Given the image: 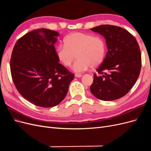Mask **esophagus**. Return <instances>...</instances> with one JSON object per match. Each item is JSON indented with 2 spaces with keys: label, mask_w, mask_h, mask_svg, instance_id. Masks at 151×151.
Returning <instances> with one entry per match:
<instances>
[{
  "label": "esophagus",
  "mask_w": 151,
  "mask_h": 151,
  "mask_svg": "<svg viewBox=\"0 0 151 151\" xmlns=\"http://www.w3.org/2000/svg\"><path fill=\"white\" fill-rule=\"evenodd\" d=\"M82 76V74H75V77H81Z\"/></svg>",
  "instance_id": "esophagus-1"
}]
</instances>
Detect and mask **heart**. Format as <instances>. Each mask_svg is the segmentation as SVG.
I'll return each mask as SVG.
<instances>
[{
    "label": "heart",
    "instance_id": "obj_1",
    "mask_svg": "<svg viewBox=\"0 0 151 151\" xmlns=\"http://www.w3.org/2000/svg\"><path fill=\"white\" fill-rule=\"evenodd\" d=\"M105 53L106 45L102 38L81 32L68 35L64 45H60L57 49L59 60L65 67L72 64L76 55L77 59L72 68L79 73L101 64Z\"/></svg>",
    "mask_w": 151,
    "mask_h": 151
}]
</instances>
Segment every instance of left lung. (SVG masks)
Returning <instances> with one entry per match:
<instances>
[{
	"label": "left lung",
	"instance_id": "left-lung-1",
	"mask_svg": "<svg viewBox=\"0 0 151 151\" xmlns=\"http://www.w3.org/2000/svg\"><path fill=\"white\" fill-rule=\"evenodd\" d=\"M91 30L106 39L108 52L94 74L90 87L95 97L103 101H113L126 95L134 86L142 66L139 45L134 36L121 27L104 24Z\"/></svg>",
	"mask_w": 151,
	"mask_h": 151
}]
</instances>
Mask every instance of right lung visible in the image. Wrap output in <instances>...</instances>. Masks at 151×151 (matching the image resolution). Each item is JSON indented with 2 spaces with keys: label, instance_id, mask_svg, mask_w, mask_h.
Here are the masks:
<instances>
[{
  "label": "right lung",
  "instance_id": "1",
  "mask_svg": "<svg viewBox=\"0 0 151 151\" xmlns=\"http://www.w3.org/2000/svg\"><path fill=\"white\" fill-rule=\"evenodd\" d=\"M57 32L37 29L18 40L10 60L13 83L22 97L36 106H57L65 98L74 74L58 62L54 44Z\"/></svg>",
  "mask_w": 151,
  "mask_h": 151
}]
</instances>
